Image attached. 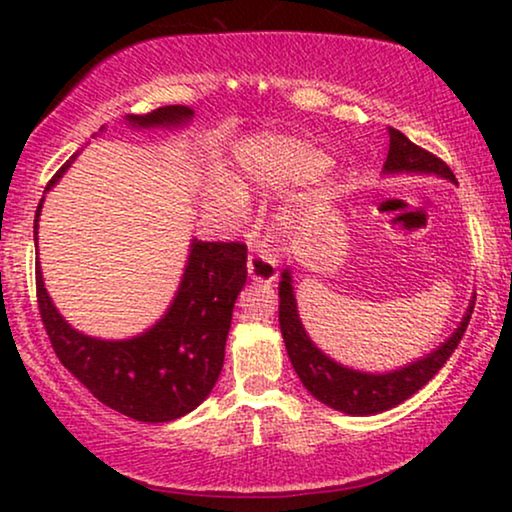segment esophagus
I'll use <instances>...</instances> for the list:
<instances>
[{
  "label": "esophagus",
  "mask_w": 512,
  "mask_h": 512,
  "mask_svg": "<svg viewBox=\"0 0 512 512\" xmlns=\"http://www.w3.org/2000/svg\"><path fill=\"white\" fill-rule=\"evenodd\" d=\"M247 270L254 284H272L277 279V263L265 254H251Z\"/></svg>",
  "instance_id": "obj_1"
}]
</instances>
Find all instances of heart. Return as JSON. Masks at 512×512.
Returning <instances> with one entry per match:
<instances>
[{"label":"heart","mask_w":512,"mask_h":512,"mask_svg":"<svg viewBox=\"0 0 512 512\" xmlns=\"http://www.w3.org/2000/svg\"><path fill=\"white\" fill-rule=\"evenodd\" d=\"M324 167V153L291 137L258 135L244 142L235 153V167L228 172L226 186H214L205 193L202 207L214 219L235 223L244 216V195L249 188H284L298 184ZM319 193H305L279 209L284 226H300L310 219Z\"/></svg>","instance_id":"1"}]
</instances>
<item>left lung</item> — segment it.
<instances>
[{
    "label": "left lung",
    "mask_w": 512,
    "mask_h": 512,
    "mask_svg": "<svg viewBox=\"0 0 512 512\" xmlns=\"http://www.w3.org/2000/svg\"><path fill=\"white\" fill-rule=\"evenodd\" d=\"M382 174L384 177L424 174V177H440L457 184L452 170L443 160L419 149L403 132L394 128H389V153L387 160H384ZM473 305L475 296L468 300L464 317L454 328V333L445 342H440L436 349H431L429 354L419 356V359L405 363L401 368L384 370V373H368V370L349 368L345 363L331 359L324 349L314 345L303 321H300L291 268H286L282 272V279H279V328H282L286 354H289L293 370L298 373L303 387L317 401L352 417L380 415V412L408 401L415 391L422 389L457 349L461 335H464L468 321H471Z\"/></svg>",
    "instance_id": "obj_1"
}]
</instances>
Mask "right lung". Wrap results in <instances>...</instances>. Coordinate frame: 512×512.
I'll return each mask as SVG.
<instances>
[{"label": "right lung", "instance_id": "add662e5", "mask_svg": "<svg viewBox=\"0 0 512 512\" xmlns=\"http://www.w3.org/2000/svg\"><path fill=\"white\" fill-rule=\"evenodd\" d=\"M193 109L172 104L151 114L123 116L132 130H181ZM107 130L102 125V135ZM79 151L46 186L58 184ZM44 193V198H46ZM41 198L34 214V247H39ZM39 254V249H37ZM247 284V247L237 242H202L193 237L172 303L156 324L123 340L95 338L74 328L48 296L37 258V298L48 338L69 373L93 394L137 422H172L193 412L212 394L226 356L233 307Z\"/></svg>", "mask_w": 512, "mask_h": 512}]
</instances>
